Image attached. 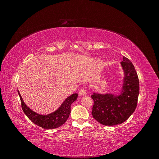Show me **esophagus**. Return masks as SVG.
<instances>
[{
	"label": "esophagus",
	"mask_w": 159,
	"mask_h": 159,
	"mask_svg": "<svg viewBox=\"0 0 159 159\" xmlns=\"http://www.w3.org/2000/svg\"><path fill=\"white\" fill-rule=\"evenodd\" d=\"M87 94V91H86V89L84 88H82L81 89H80V92H79V95L81 96H83V95H85Z\"/></svg>",
	"instance_id": "esophagus-1"
}]
</instances>
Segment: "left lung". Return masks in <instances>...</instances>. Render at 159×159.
I'll return each mask as SVG.
<instances>
[{
	"mask_svg": "<svg viewBox=\"0 0 159 159\" xmlns=\"http://www.w3.org/2000/svg\"><path fill=\"white\" fill-rule=\"evenodd\" d=\"M123 72L121 89L117 94L93 92L91 114L100 124L113 126L125 121L134 111L139 93V82L132 62L125 57L120 63Z\"/></svg>",
	"mask_w": 159,
	"mask_h": 159,
	"instance_id": "obj_1",
	"label": "left lung"
}]
</instances>
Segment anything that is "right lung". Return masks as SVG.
<instances>
[{"mask_svg":"<svg viewBox=\"0 0 159 159\" xmlns=\"http://www.w3.org/2000/svg\"><path fill=\"white\" fill-rule=\"evenodd\" d=\"M20 96L21 105L24 113L30 121L36 125L46 129H56L61 126L68 119L71 112V105L78 98V93H75L67 98L60 106L54 112L47 115H41L32 111L24 102L22 96L18 90Z\"/></svg>","mask_w":159,"mask_h":159,"instance_id":"obj_1","label":"right lung"}]
</instances>
